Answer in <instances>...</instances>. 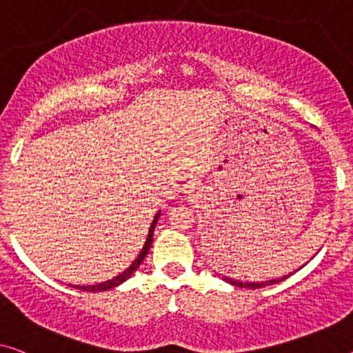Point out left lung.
Here are the masks:
<instances>
[{
	"mask_svg": "<svg viewBox=\"0 0 353 353\" xmlns=\"http://www.w3.org/2000/svg\"><path fill=\"white\" fill-rule=\"evenodd\" d=\"M288 276H292V274H288ZM288 276H283V277H279V279H272V281H265V282H243V281H238V279H231V277L223 276V281L231 283V285H234V287L250 288V290H252V288H263V287H268V285H274V283L282 282L283 279H287Z\"/></svg>",
	"mask_w": 353,
	"mask_h": 353,
	"instance_id": "obj_1",
	"label": "left lung"
}]
</instances>
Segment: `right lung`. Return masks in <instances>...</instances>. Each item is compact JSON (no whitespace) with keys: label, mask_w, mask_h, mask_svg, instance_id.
Returning a JSON list of instances; mask_svg holds the SVG:
<instances>
[{"label":"right lung","mask_w":353,"mask_h":353,"mask_svg":"<svg viewBox=\"0 0 353 353\" xmlns=\"http://www.w3.org/2000/svg\"><path fill=\"white\" fill-rule=\"evenodd\" d=\"M159 219H160V212L154 217V222H152L150 228H149V234H147V239H145V244L143 247V250L139 252V255L136 256V260L131 263V266L126 268V270L122 272V274L115 276L114 279H109V281H106V282L97 283V285H76L74 288H81V290H83V292H104V290H109V288H114V287L120 285V283H123L126 279L131 277V274H133V272L138 270L141 263H143V260L145 259V255L149 254L152 241H154V231H155V227H157V222H159Z\"/></svg>","instance_id":"add662e5"}]
</instances>
